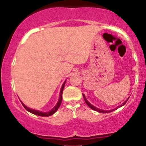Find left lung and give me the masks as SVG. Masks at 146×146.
I'll return each instance as SVG.
<instances>
[{
    "label": "left lung",
    "mask_w": 146,
    "mask_h": 146,
    "mask_svg": "<svg viewBox=\"0 0 146 146\" xmlns=\"http://www.w3.org/2000/svg\"><path fill=\"white\" fill-rule=\"evenodd\" d=\"M83 97H84V101H85V102H86V104L88 106L90 107V108H91L92 110H96V111H98V112H99V113H110V112H112V111H114V110H116L117 108H115V109H113V110H101V109H99V108H96V107H95L94 106H93L90 103H89V102H88V100H86V97H85V95L83 94ZM128 100H126V101H125L124 103H123L121 105V106H118L117 107V108H119V107H121V106H123L125 104V103H126V102L128 101Z\"/></svg>",
    "instance_id": "left-lung-1"
}]
</instances>
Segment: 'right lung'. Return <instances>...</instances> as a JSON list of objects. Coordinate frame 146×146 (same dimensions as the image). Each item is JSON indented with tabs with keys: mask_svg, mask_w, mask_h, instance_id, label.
<instances>
[{
	"mask_svg": "<svg viewBox=\"0 0 146 146\" xmlns=\"http://www.w3.org/2000/svg\"><path fill=\"white\" fill-rule=\"evenodd\" d=\"M64 84L65 82L63 84L61 88V90H60V98H59V100H58V104L56 105V106L54 107V108L52 109L51 111L49 112H47V113H43V112H40V111H38V110H33V109H31V108H29L28 107H27L26 106H25L24 104L22 103V104H23V106H24V108L26 109L27 111L30 112V113L34 114V115H38V116H41V117H48V116H51V115H53L58 110V108H59L60 104H61L62 103V92H63V89H64Z\"/></svg>",
	"mask_w": 146,
	"mask_h": 146,
	"instance_id": "obj_1",
	"label": "right lung"
}]
</instances>
